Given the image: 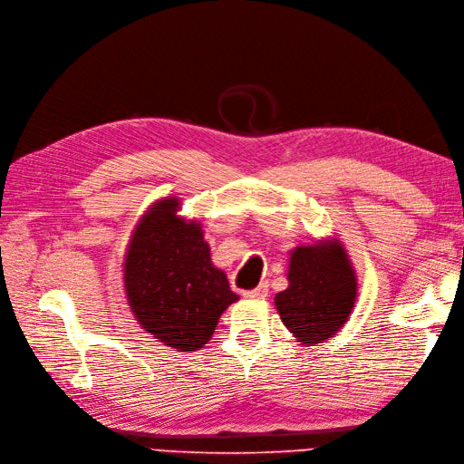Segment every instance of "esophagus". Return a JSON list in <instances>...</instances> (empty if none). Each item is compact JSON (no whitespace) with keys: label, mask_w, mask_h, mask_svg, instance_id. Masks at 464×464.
Here are the masks:
<instances>
[{"label":"esophagus","mask_w":464,"mask_h":464,"mask_svg":"<svg viewBox=\"0 0 464 464\" xmlns=\"http://www.w3.org/2000/svg\"><path fill=\"white\" fill-rule=\"evenodd\" d=\"M242 295L248 297V300H260V297H266V295H267V284L256 285L254 290H244Z\"/></svg>","instance_id":"1"}]
</instances>
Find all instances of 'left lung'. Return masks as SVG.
<instances>
[{
	"mask_svg": "<svg viewBox=\"0 0 464 464\" xmlns=\"http://www.w3.org/2000/svg\"><path fill=\"white\" fill-rule=\"evenodd\" d=\"M290 285L276 295L284 325L302 343L334 337L353 310L357 282L345 250L337 242L300 246L292 252Z\"/></svg>",
	"mask_w": 464,
	"mask_h": 464,
	"instance_id": "left-lung-1",
	"label": "left lung"
}]
</instances>
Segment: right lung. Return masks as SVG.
I'll list each match as a JSON object with an SVG mask.
<instances>
[{
  "instance_id": "right-lung-1",
  "label": "right lung",
  "mask_w": 464,
  "mask_h": 464,
  "mask_svg": "<svg viewBox=\"0 0 464 464\" xmlns=\"http://www.w3.org/2000/svg\"><path fill=\"white\" fill-rule=\"evenodd\" d=\"M177 208L170 197L140 218L125 260V290L147 334L177 352H194L210 342L238 295L212 266L200 224L184 222Z\"/></svg>"
}]
</instances>
